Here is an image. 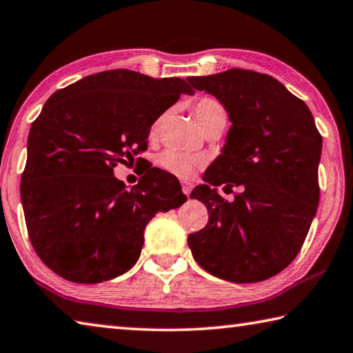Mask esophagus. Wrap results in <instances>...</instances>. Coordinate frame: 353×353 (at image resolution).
Instances as JSON below:
<instances>
[{"label": "esophagus", "instance_id": "esophagus-1", "mask_svg": "<svg viewBox=\"0 0 353 353\" xmlns=\"http://www.w3.org/2000/svg\"><path fill=\"white\" fill-rule=\"evenodd\" d=\"M191 190H193V183L187 182V181H182V191H183V193L188 196L191 193Z\"/></svg>", "mask_w": 353, "mask_h": 353}]
</instances>
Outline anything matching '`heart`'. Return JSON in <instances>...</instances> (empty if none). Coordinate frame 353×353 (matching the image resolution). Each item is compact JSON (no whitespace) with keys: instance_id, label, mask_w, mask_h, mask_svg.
<instances>
[{"instance_id":"1","label":"heart","mask_w":353,"mask_h":353,"mask_svg":"<svg viewBox=\"0 0 353 353\" xmlns=\"http://www.w3.org/2000/svg\"><path fill=\"white\" fill-rule=\"evenodd\" d=\"M194 114L199 121V125L202 126V130L210 126L216 121H227V111L222 106L219 100L213 97H201L194 103ZM166 114H162L157 117L150 128V137L154 139L160 132V128L163 125V120ZM205 160L199 156H191L187 152L176 151V150H166L162 154L157 157V165L160 168L168 171L170 174H174L177 177L188 179L194 174L197 168H201Z\"/></svg>"}]
</instances>
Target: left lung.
I'll use <instances>...</instances> for the list:
<instances>
[{"label": "left lung", "mask_w": 353, "mask_h": 353, "mask_svg": "<svg viewBox=\"0 0 353 353\" xmlns=\"http://www.w3.org/2000/svg\"><path fill=\"white\" fill-rule=\"evenodd\" d=\"M221 101L230 128L222 154L190 197L205 203L208 223L188 236L203 270L230 283H259L292 264L319 202L323 137L303 100L276 79L247 69L188 77ZM242 186L233 203L215 190Z\"/></svg>", "instance_id": "left-lung-1"}]
</instances>
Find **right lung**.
Listing matches in <instances>:
<instances>
[{"label":"right lung","instance_id":"right-lung-1","mask_svg":"<svg viewBox=\"0 0 353 353\" xmlns=\"http://www.w3.org/2000/svg\"><path fill=\"white\" fill-rule=\"evenodd\" d=\"M187 80L105 70L50 95L30 126L21 202L32 247L79 284L117 278L136 264L146 223L187 201L177 179L150 168L131 190L114 177L148 146L150 128Z\"/></svg>","mask_w":353,"mask_h":353}]
</instances>
